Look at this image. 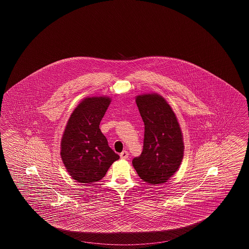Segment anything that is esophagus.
<instances>
[{
	"label": "esophagus",
	"instance_id": "1",
	"mask_svg": "<svg viewBox=\"0 0 249 249\" xmlns=\"http://www.w3.org/2000/svg\"><path fill=\"white\" fill-rule=\"evenodd\" d=\"M120 158L122 159V160H126V159H128V157H129V152L127 151V150H124V151H122L120 154Z\"/></svg>",
	"mask_w": 249,
	"mask_h": 249
}]
</instances>
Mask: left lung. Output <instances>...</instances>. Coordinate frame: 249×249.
Returning a JSON list of instances; mask_svg holds the SVG:
<instances>
[{
	"label": "left lung",
	"mask_w": 249,
	"mask_h": 249,
	"mask_svg": "<svg viewBox=\"0 0 249 249\" xmlns=\"http://www.w3.org/2000/svg\"><path fill=\"white\" fill-rule=\"evenodd\" d=\"M136 105L144 124V135L142 154L132 160V165L144 182L164 183L178 171L184 155L178 119L160 95H139Z\"/></svg>",
	"instance_id": "left-lung-1"
}]
</instances>
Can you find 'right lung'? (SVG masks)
Instances as JSON below:
<instances>
[{
    "label": "right lung",
    "instance_id": "right-lung-1",
    "mask_svg": "<svg viewBox=\"0 0 249 249\" xmlns=\"http://www.w3.org/2000/svg\"><path fill=\"white\" fill-rule=\"evenodd\" d=\"M111 100L88 97L71 113L61 139V159L70 176L79 183H94L119 159L100 130Z\"/></svg>",
    "mask_w": 249,
    "mask_h": 249
}]
</instances>
